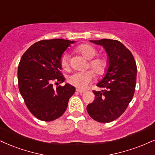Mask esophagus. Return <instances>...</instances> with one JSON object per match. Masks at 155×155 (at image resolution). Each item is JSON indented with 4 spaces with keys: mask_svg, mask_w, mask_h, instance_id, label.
I'll list each match as a JSON object with an SVG mask.
<instances>
[{
    "mask_svg": "<svg viewBox=\"0 0 155 155\" xmlns=\"http://www.w3.org/2000/svg\"><path fill=\"white\" fill-rule=\"evenodd\" d=\"M76 91H77L78 92H79L80 94H82V93L85 92L84 90H81V89H76Z\"/></svg>",
    "mask_w": 155,
    "mask_h": 155,
    "instance_id": "1",
    "label": "esophagus"
}]
</instances>
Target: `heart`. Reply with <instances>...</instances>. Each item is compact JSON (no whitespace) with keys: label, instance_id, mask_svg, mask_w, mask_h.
I'll return each instance as SVG.
<instances>
[{"label":"heart","instance_id":"1","mask_svg":"<svg viewBox=\"0 0 155 155\" xmlns=\"http://www.w3.org/2000/svg\"><path fill=\"white\" fill-rule=\"evenodd\" d=\"M77 51L86 58L91 60L89 66L92 68L97 76H102L105 74L107 68V62L105 58L102 57L96 58L97 50L92 45L89 44H83L79 46ZM93 60H92L91 59ZM61 65L63 69H68L69 67V55L68 53L63 54L61 59ZM94 78V73L92 71H87L84 72H76L68 77V81L71 84L75 86L79 89H84L87 87L89 82Z\"/></svg>","mask_w":155,"mask_h":155}]
</instances>
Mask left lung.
Returning <instances> with one entry per match:
<instances>
[{"label": "left lung", "mask_w": 155, "mask_h": 155, "mask_svg": "<svg viewBox=\"0 0 155 155\" xmlns=\"http://www.w3.org/2000/svg\"><path fill=\"white\" fill-rule=\"evenodd\" d=\"M90 42L105 49L107 69L97 84L103 90L93 91L95 98L87 105V110L94 120L110 123L124 113L133 98L137 82V64L130 50L118 40L102 39Z\"/></svg>", "instance_id": "left-lung-1"}]
</instances>
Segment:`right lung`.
I'll use <instances>...</instances> for the list:
<instances>
[{
	"label": "right lung",
	"instance_id": "obj_1",
	"mask_svg": "<svg viewBox=\"0 0 155 155\" xmlns=\"http://www.w3.org/2000/svg\"><path fill=\"white\" fill-rule=\"evenodd\" d=\"M75 42L63 39L41 40L22 55L18 67V89L29 110L39 120L52 121L61 117L75 92L69 84L55 89L53 84L65 81L61 59Z\"/></svg>",
	"mask_w": 155,
	"mask_h": 155
}]
</instances>
